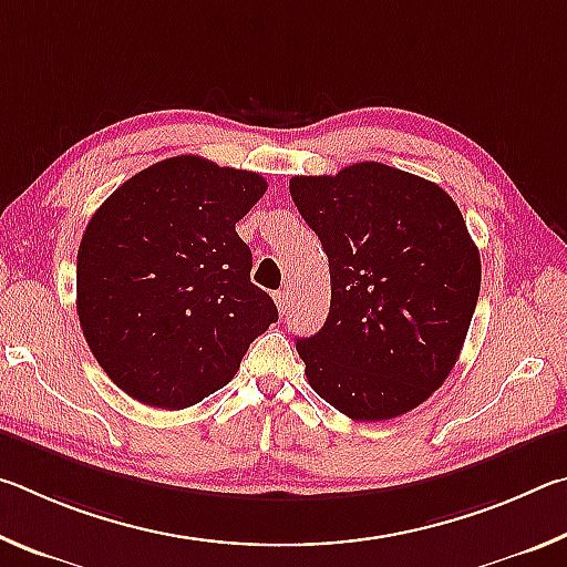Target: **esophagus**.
Listing matches in <instances>:
<instances>
[{
    "label": "esophagus",
    "instance_id": "1",
    "mask_svg": "<svg viewBox=\"0 0 567 567\" xmlns=\"http://www.w3.org/2000/svg\"><path fill=\"white\" fill-rule=\"evenodd\" d=\"M290 300H292V297H290V292H287V290H277L275 292V302H277V307H280V312H285L287 307H290Z\"/></svg>",
    "mask_w": 567,
    "mask_h": 567
}]
</instances>
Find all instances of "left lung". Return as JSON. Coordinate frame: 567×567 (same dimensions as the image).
<instances>
[{
	"instance_id": "8db88e82",
	"label": "left lung",
	"mask_w": 567,
	"mask_h": 567,
	"mask_svg": "<svg viewBox=\"0 0 567 567\" xmlns=\"http://www.w3.org/2000/svg\"><path fill=\"white\" fill-rule=\"evenodd\" d=\"M330 262V315L297 352L312 390L360 422L405 415L447 380L480 295V252L453 197L358 162L290 179Z\"/></svg>"
}]
</instances>
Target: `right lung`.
I'll use <instances>...</instances> for the list:
<instances>
[{
    "mask_svg": "<svg viewBox=\"0 0 567 567\" xmlns=\"http://www.w3.org/2000/svg\"><path fill=\"white\" fill-rule=\"evenodd\" d=\"M267 182L197 155L162 159L104 199L76 252V315L110 380L150 408L197 405L277 322L235 233Z\"/></svg>",
    "mask_w": 567,
    "mask_h": 567,
    "instance_id": "right-lung-1",
    "label": "right lung"
}]
</instances>
